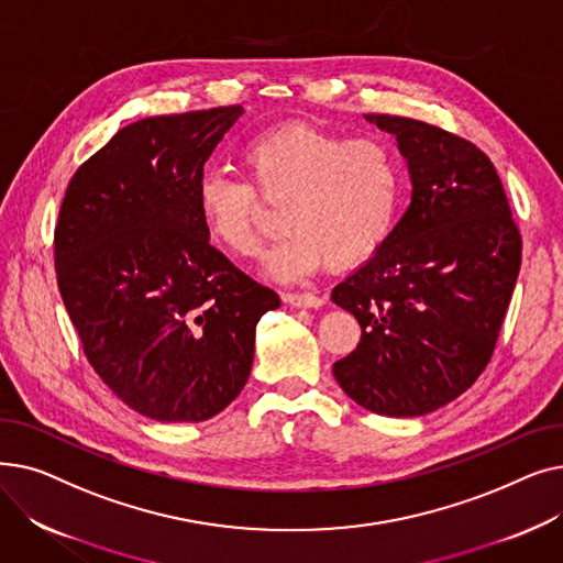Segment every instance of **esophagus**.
Segmentation results:
<instances>
[{
    "instance_id": "34e87169",
    "label": "esophagus",
    "mask_w": 563,
    "mask_h": 563,
    "mask_svg": "<svg viewBox=\"0 0 563 563\" xmlns=\"http://www.w3.org/2000/svg\"><path fill=\"white\" fill-rule=\"evenodd\" d=\"M283 301L289 303L291 308H321L323 306V299L314 297V294H299V291L283 294Z\"/></svg>"
}]
</instances>
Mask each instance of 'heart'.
Segmentation results:
<instances>
[{
	"label": "heart",
	"mask_w": 563,
	"mask_h": 563,
	"mask_svg": "<svg viewBox=\"0 0 563 563\" xmlns=\"http://www.w3.org/2000/svg\"><path fill=\"white\" fill-rule=\"evenodd\" d=\"M249 183L210 170L196 185L200 221L221 249L249 257L260 244L262 199L280 205L283 240L266 253V272L297 280L327 262L342 272L369 260L393 232L401 168L376 136L344 139L306 121L251 136L240 153Z\"/></svg>",
	"instance_id": "heart-1"
}]
</instances>
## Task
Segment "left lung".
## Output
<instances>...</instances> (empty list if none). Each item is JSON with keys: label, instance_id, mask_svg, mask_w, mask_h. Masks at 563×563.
Instances as JSON below:
<instances>
[{"label": "left lung", "instance_id": "obj_1", "mask_svg": "<svg viewBox=\"0 0 563 563\" xmlns=\"http://www.w3.org/2000/svg\"><path fill=\"white\" fill-rule=\"evenodd\" d=\"M365 118L397 139L412 194L386 244L331 294L363 329L333 374L363 408L418 418L486 369L522 242L499 175L475 143L412 118Z\"/></svg>", "mask_w": 563, "mask_h": 563}]
</instances>
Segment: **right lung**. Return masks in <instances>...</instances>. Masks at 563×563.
<instances>
[{
	"label": "right lung",
	"mask_w": 563,
	"mask_h": 563,
	"mask_svg": "<svg viewBox=\"0 0 563 563\" xmlns=\"http://www.w3.org/2000/svg\"><path fill=\"white\" fill-rule=\"evenodd\" d=\"M240 104L143 118L86 159L54 230L56 280L88 363L157 422L214 418L246 386L278 294L210 244L196 185Z\"/></svg>",
	"instance_id": "1"
}]
</instances>
